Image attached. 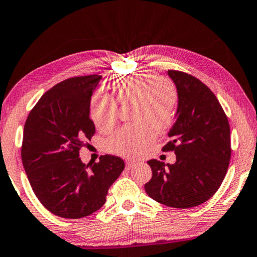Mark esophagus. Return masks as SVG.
<instances>
[{"instance_id": "esophagus-1", "label": "esophagus", "mask_w": 257, "mask_h": 257, "mask_svg": "<svg viewBox=\"0 0 257 257\" xmlns=\"http://www.w3.org/2000/svg\"><path fill=\"white\" fill-rule=\"evenodd\" d=\"M134 166H136V163H134V161H131V160H128V161H126V167H127L128 169H131V168H133Z\"/></svg>"}]
</instances>
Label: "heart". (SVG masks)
<instances>
[{
	"label": "heart",
	"mask_w": 257,
	"mask_h": 257,
	"mask_svg": "<svg viewBox=\"0 0 257 257\" xmlns=\"http://www.w3.org/2000/svg\"><path fill=\"white\" fill-rule=\"evenodd\" d=\"M115 99L108 94L94 96L90 114L100 131H109L118 118V102L132 103L133 123L119 128L108 139L105 146L111 154L125 158H139L156 138V130L165 131L176 115L178 93L173 81L158 78L152 71H142L120 76L112 83Z\"/></svg>",
	"instance_id": "b5f03b06"
}]
</instances>
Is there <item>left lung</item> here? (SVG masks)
<instances>
[{
    "instance_id": "1",
    "label": "left lung",
    "mask_w": 257,
    "mask_h": 257,
    "mask_svg": "<svg viewBox=\"0 0 257 257\" xmlns=\"http://www.w3.org/2000/svg\"><path fill=\"white\" fill-rule=\"evenodd\" d=\"M178 93L172 139L163 151H174L176 163L148 161L152 177L147 194L176 209L197 206L214 195L226 176L231 157L230 127L214 93L195 76L168 70Z\"/></svg>"
}]
</instances>
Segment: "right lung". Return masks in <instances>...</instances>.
<instances>
[{
  "instance_id": "obj_1",
  "label": "right lung",
  "mask_w": 257,
  "mask_h": 257,
  "mask_svg": "<svg viewBox=\"0 0 257 257\" xmlns=\"http://www.w3.org/2000/svg\"><path fill=\"white\" fill-rule=\"evenodd\" d=\"M101 75L74 76L45 92L27 117L21 158L31 188L49 212L80 219L105 204L125 168L123 159L101 156L85 165L79 151L91 140L90 100Z\"/></svg>"
}]
</instances>
